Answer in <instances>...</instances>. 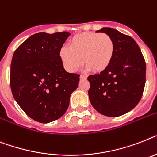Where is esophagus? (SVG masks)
I'll use <instances>...</instances> for the list:
<instances>
[{
  "label": "esophagus",
  "instance_id": "1",
  "mask_svg": "<svg viewBox=\"0 0 157 157\" xmlns=\"http://www.w3.org/2000/svg\"><path fill=\"white\" fill-rule=\"evenodd\" d=\"M80 79H81V81H84V80H86L87 76H85V75H81V76H80Z\"/></svg>",
  "mask_w": 157,
  "mask_h": 157
}]
</instances>
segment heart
I'll return each mask as SVG.
<instances>
[{
  "mask_svg": "<svg viewBox=\"0 0 157 157\" xmlns=\"http://www.w3.org/2000/svg\"><path fill=\"white\" fill-rule=\"evenodd\" d=\"M115 52L113 38L108 34L86 32L77 34L68 42V47L60 50V59L64 68L75 72L85 63L88 69L101 72L110 65Z\"/></svg>",
  "mask_w": 157,
  "mask_h": 157,
  "instance_id": "obj_1",
  "label": "heart"
}]
</instances>
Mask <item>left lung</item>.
Segmentation results:
<instances>
[{
  "instance_id": "1",
  "label": "left lung",
  "mask_w": 157,
  "mask_h": 157,
  "mask_svg": "<svg viewBox=\"0 0 157 157\" xmlns=\"http://www.w3.org/2000/svg\"><path fill=\"white\" fill-rule=\"evenodd\" d=\"M97 32L113 38L115 52L107 69L88 77L89 100L102 115L120 117L131 111L141 99L145 85V60L131 36L112 28Z\"/></svg>"
}]
</instances>
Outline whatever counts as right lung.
<instances>
[{
    "instance_id": "right-lung-1",
    "label": "right lung",
    "mask_w": 157,
    "mask_h": 157,
    "mask_svg": "<svg viewBox=\"0 0 157 157\" xmlns=\"http://www.w3.org/2000/svg\"><path fill=\"white\" fill-rule=\"evenodd\" d=\"M70 33L34 34L15 50L10 87L15 101L30 118L49 123L64 115L80 75L64 70L60 50Z\"/></svg>"
}]
</instances>
